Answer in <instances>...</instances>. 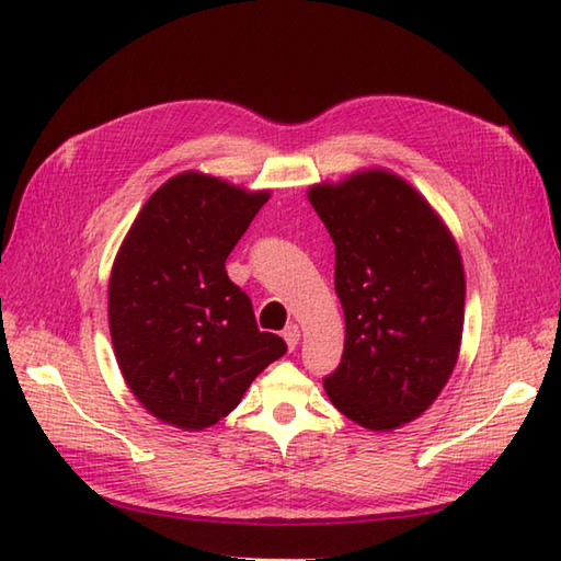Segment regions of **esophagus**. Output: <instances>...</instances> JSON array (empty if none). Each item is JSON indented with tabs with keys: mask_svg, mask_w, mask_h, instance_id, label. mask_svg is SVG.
Returning <instances> with one entry per match:
<instances>
[{
	"mask_svg": "<svg viewBox=\"0 0 561 561\" xmlns=\"http://www.w3.org/2000/svg\"><path fill=\"white\" fill-rule=\"evenodd\" d=\"M282 336H284L286 346H289V348L294 351V348H296V344H298V340H301V330H298V324H286L284 332H282Z\"/></svg>",
	"mask_w": 561,
	"mask_h": 561,
	"instance_id": "1",
	"label": "esophagus"
}]
</instances>
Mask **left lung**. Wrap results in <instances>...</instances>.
<instances>
[{
	"label": "left lung",
	"mask_w": 561,
	"mask_h": 561,
	"mask_svg": "<svg viewBox=\"0 0 561 561\" xmlns=\"http://www.w3.org/2000/svg\"><path fill=\"white\" fill-rule=\"evenodd\" d=\"M334 241L346 322L342 363L322 377L346 419L392 430L421 415L459 356L466 282L457 243L419 193L389 172L312 186Z\"/></svg>",
	"instance_id": "obj_1"
}]
</instances>
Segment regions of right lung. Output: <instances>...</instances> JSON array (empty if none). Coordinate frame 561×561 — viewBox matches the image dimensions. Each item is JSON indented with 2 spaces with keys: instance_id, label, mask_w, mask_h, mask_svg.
<instances>
[{
  "instance_id": "obj_1",
  "label": "right lung",
  "mask_w": 561,
  "mask_h": 561,
  "mask_svg": "<svg viewBox=\"0 0 561 561\" xmlns=\"http://www.w3.org/2000/svg\"><path fill=\"white\" fill-rule=\"evenodd\" d=\"M265 203V191L179 174L142 205L114 260L116 363L136 399L164 423H217L286 354L282 336L257 330L249 294L225 267Z\"/></svg>"
}]
</instances>
